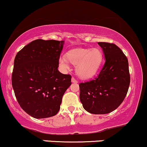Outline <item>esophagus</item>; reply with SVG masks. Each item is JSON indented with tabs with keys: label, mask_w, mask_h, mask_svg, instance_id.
<instances>
[{
	"label": "esophagus",
	"mask_w": 147,
	"mask_h": 147,
	"mask_svg": "<svg viewBox=\"0 0 147 147\" xmlns=\"http://www.w3.org/2000/svg\"><path fill=\"white\" fill-rule=\"evenodd\" d=\"M71 82L72 83H77V80L75 79V78H74V77H72V78H71Z\"/></svg>",
	"instance_id": "34e87169"
}]
</instances>
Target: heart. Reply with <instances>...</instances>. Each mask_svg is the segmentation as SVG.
Wrapping results in <instances>:
<instances>
[{
	"instance_id": "obj_1",
	"label": "heart",
	"mask_w": 147,
	"mask_h": 147,
	"mask_svg": "<svg viewBox=\"0 0 147 147\" xmlns=\"http://www.w3.org/2000/svg\"><path fill=\"white\" fill-rule=\"evenodd\" d=\"M102 52L98 48L76 49L69 51L67 57L59 59V66L63 70L69 69V61L76 65V71L82 78H89L99 69L102 61Z\"/></svg>"
}]
</instances>
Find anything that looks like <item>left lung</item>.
I'll return each instance as SVG.
<instances>
[{
    "mask_svg": "<svg viewBox=\"0 0 147 147\" xmlns=\"http://www.w3.org/2000/svg\"><path fill=\"white\" fill-rule=\"evenodd\" d=\"M105 62L94 79L80 83V100L83 108L93 114L114 111L124 100L130 77L127 58L117 45L99 42Z\"/></svg>",
    "mask_w": 147,
    "mask_h": 147,
    "instance_id": "1",
    "label": "left lung"
}]
</instances>
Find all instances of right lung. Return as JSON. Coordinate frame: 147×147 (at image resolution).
Returning a JSON list of instances; mask_svg holds the SVG:
<instances>
[{
  "instance_id": "add662e5",
  "label": "right lung",
  "mask_w": 147,
  "mask_h": 147,
  "mask_svg": "<svg viewBox=\"0 0 147 147\" xmlns=\"http://www.w3.org/2000/svg\"><path fill=\"white\" fill-rule=\"evenodd\" d=\"M64 40L37 39L17 53L12 85L19 105L35 118L55 116L71 76L58 71Z\"/></svg>"
}]
</instances>
